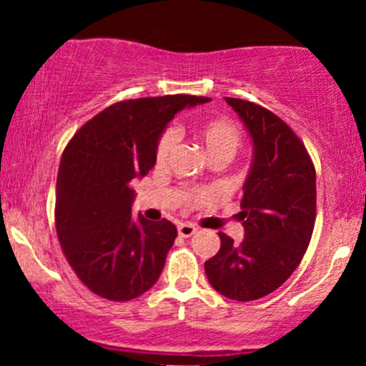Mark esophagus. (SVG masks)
I'll use <instances>...</instances> for the list:
<instances>
[{
    "label": "esophagus",
    "mask_w": 366,
    "mask_h": 366,
    "mask_svg": "<svg viewBox=\"0 0 366 366\" xmlns=\"http://www.w3.org/2000/svg\"><path fill=\"white\" fill-rule=\"evenodd\" d=\"M196 232H197V229L194 225H191V224H180L179 225V236L180 237H191V236H194Z\"/></svg>",
    "instance_id": "esophagus-1"
}]
</instances>
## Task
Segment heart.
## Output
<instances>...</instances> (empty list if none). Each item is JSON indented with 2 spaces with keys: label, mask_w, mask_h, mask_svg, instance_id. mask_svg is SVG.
Segmentation results:
<instances>
[{
  "label": "heart",
  "mask_w": 366,
  "mask_h": 366,
  "mask_svg": "<svg viewBox=\"0 0 366 366\" xmlns=\"http://www.w3.org/2000/svg\"><path fill=\"white\" fill-rule=\"evenodd\" d=\"M197 137L207 149L209 158H232L241 144V130L234 122L227 119H208L197 125ZM177 146V132L165 129L157 142V162H169Z\"/></svg>",
  "instance_id": "heart-1"
}]
</instances>
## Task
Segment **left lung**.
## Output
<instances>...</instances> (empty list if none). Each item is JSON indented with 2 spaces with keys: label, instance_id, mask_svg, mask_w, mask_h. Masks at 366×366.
Here are the masks:
<instances>
[{
  "label": "left lung",
  "instance_id": "8db88e82",
  "mask_svg": "<svg viewBox=\"0 0 366 366\" xmlns=\"http://www.w3.org/2000/svg\"><path fill=\"white\" fill-rule=\"evenodd\" d=\"M253 139V162L242 186L239 244L218 232L222 246L204 263L212 287L236 301L279 289L301 263L317 217V177L308 151L285 122L267 108L225 98Z\"/></svg>",
  "mask_w": 366,
  "mask_h": 366
}]
</instances>
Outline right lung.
Returning <instances> with one entry per match:
<instances>
[{"mask_svg": "<svg viewBox=\"0 0 366 366\" xmlns=\"http://www.w3.org/2000/svg\"><path fill=\"white\" fill-rule=\"evenodd\" d=\"M212 102L172 94L119 102L77 130L56 179L54 222L63 254L89 291L130 301L157 284L177 237L169 220L132 217L134 179L157 163V142L175 113Z\"/></svg>", "mask_w": 366, "mask_h": 366, "instance_id": "obj_1", "label": "right lung"}]
</instances>
